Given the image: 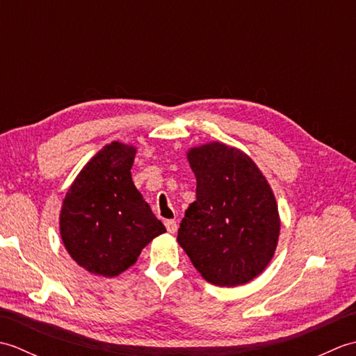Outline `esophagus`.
Listing matches in <instances>:
<instances>
[{
  "instance_id": "34e87169",
  "label": "esophagus",
  "mask_w": 356,
  "mask_h": 356,
  "mask_svg": "<svg viewBox=\"0 0 356 356\" xmlns=\"http://www.w3.org/2000/svg\"><path fill=\"white\" fill-rule=\"evenodd\" d=\"M165 226H166V231H168L170 234H174L177 231V223L174 220H166Z\"/></svg>"
}]
</instances>
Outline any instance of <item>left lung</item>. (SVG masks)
I'll use <instances>...</instances> for the list:
<instances>
[{
  "instance_id": "obj_1",
  "label": "left lung",
  "mask_w": 356,
  "mask_h": 356,
  "mask_svg": "<svg viewBox=\"0 0 356 356\" xmlns=\"http://www.w3.org/2000/svg\"><path fill=\"white\" fill-rule=\"evenodd\" d=\"M197 180L177 241L208 283L240 286L266 269L275 254L280 216L275 195L243 151L209 142L188 151Z\"/></svg>"
}]
</instances>
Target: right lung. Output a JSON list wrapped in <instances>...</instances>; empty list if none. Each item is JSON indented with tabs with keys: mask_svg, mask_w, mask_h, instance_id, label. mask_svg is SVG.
<instances>
[{
	"mask_svg": "<svg viewBox=\"0 0 356 356\" xmlns=\"http://www.w3.org/2000/svg\"><path fill=\"white\" fill-rule=\"evenodd\" d=\"M136 147L111 142L90 159L63 200L59 231L81 268L116 277L166 229L134 186Z\"/></svg>",
	"mask_w": 356,
	"mask_h": 356,
	"instance_id": "1",
	"label": "right lung"
}]
</instances>
